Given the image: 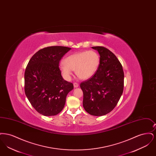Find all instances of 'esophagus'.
<instances>
[{
    "label": "esophagus",
    "instance_id": "34e87169",
    "mask_svg": "<svg viewBox=\"0 0 156 156\" xmlns=\"http://www.w3.org/2000/svg\"><path fill=\"white\" fill-rule=\"evenodd\" d=\"M74 87L75 88H78L79 87V84L78 83H74Z\"/></svg>",
    "mask_w": 156,
    "mask_h": 156
}]
</instances>
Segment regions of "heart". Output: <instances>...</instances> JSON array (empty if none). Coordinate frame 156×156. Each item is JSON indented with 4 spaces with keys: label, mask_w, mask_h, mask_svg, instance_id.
Wrapping results in <instances>:
<instances>
[{
    "label": "heart",
    "mask_w": 156,
    "mask_h": 156,
    "mask_svg": "<svg viewBox=\"0 0 156 156\" xmlns=\"http://www.w3.org/2000/svg\"><path fill=\"white\" fill-rule=\"evenodd\" d=\"M100 64V57L95 51H84L71 54L64 59L59 68L63 77L69 81L73 71L82 80H88L96 73Z\"/></svg>",
    "instance_id": "1"
}]
</instances>
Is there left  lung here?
<instances>
[{
  "mask_svg": "<svg viewBox=\"0 0 156 156\" xmlns=\"http://www.w3.org/2000/svg\"><path fill=\"white\" fill-rule=\"evenodd\" d=\"M100 55L96 73L80 87L83 93V106L93 116H101L111 112L122 95L124 85L123 68L116 55L104 47H92Z\"/></svg>",
  "mask_w": 156,
  "mask_h": 156,
  "instance_id": "left-lung-1",
  "label": "left lung"
}]
</instances>
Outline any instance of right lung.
<instances>
[{"instance_id": "add662e5", "label": "right lung", "mask_w": 156, "mask_h": 156, "mask_svg": "<svg viewBox=\"0 0 156 156\" xmlns=\"http://www.w3.org/2000/svg\"><path fill=\"white\" fill-rule=\"evenodd\" d=\"M71 48L51 46L40 50L30 59L24 73L25 94L39 113L51 116L58 114L66 104L73 84L63 79L59 62Z\"/></svg>"}]
</instances>
